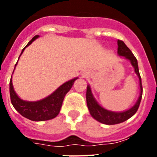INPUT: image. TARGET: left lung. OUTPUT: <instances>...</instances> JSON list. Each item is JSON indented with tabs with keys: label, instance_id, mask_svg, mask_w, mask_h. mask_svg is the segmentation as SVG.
<instances>
[{
	"label": "left lung",
	"instance_id": "1",
	"mask_svg": "<svg viewBox=\"0 0 157 157\" xmlns=\"http://www.w3.org/2000/svg\"><path fill=\"white\" fill-rule=\"evenodd\" d=\"M118 54L120 56H125L126 59H129L131 63V65L134 67V71L137 74V75L139 78V85H140V96L138 98V101L136 102L135 105L128 110L125 112H116L109 111L104 109L97 102L95 98L93 96L91 89L90 86H87L86 90V103L88 109L90 112V115L94 118L96 120L104 124L107 125H114L118 123H123L126 121L130 117H132L136 112L138 111L139 108L140 103H141V97H142V85H141V78L139 74V70H138V65L137 59L134 56L132 52L130 50V48L125 45V43L121 40H118Z\"/></svg>",
	"mask_w": 157,
	"mask_h": 157
}]
</instances>
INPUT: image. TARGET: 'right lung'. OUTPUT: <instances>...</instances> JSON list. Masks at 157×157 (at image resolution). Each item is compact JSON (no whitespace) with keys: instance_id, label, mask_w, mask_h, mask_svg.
<instances>
[{"instance_id":"add662e5","label":"right lung","mask_w":157,"mask_h":157,"mask_svg":"<svg viewBox=\"0 0 157 157\" xmlns=\"http://www.w3.org/2000/svg\"><path fill=\"white\" fill-rule=\"evenodd\" d=\"M38 37H39L38 35L34 36L29 41L26 47L30 45ZM25 48L22 50L21 54L23 52ZM77 78H75L70 81L66 82L63 85L60 86L56 91H54L51 95L48 96L44 99L37 101H26L20 99L16 94L13 89L12 78H11L10 83H9L11 101L15 109L19 114L28 120H32V121H45V120H52L59 114L65 95L70 90L75 81Z\"/></svg>"}]
</instances>
